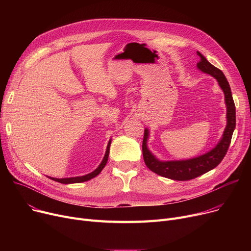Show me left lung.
I'll return each mask as SVG.
<instances>
[{"label":"left lung","mask_w":251,"mask_h":251,"mask_svg":"<svg viewBox=\"0 0 251 251\" xmlns=\"http://www.w3.org/2000/svg\"><path fill=\"white\" fill-rule=\"evenodd\" d=\"M197 55L201 57L200 62L197 63V68L204 73L214 76L221 88L225 94V101L227 105V126L224 131L223 138L218 143V146L210 151L194 157V159L186 161H172V162H161L156 160L151 154L147 147V141L149 137V130H144V136L142 140V154L143 160L147 167L152 171L153 173L178 181H187L194 179L202 174L208 172V171L216 168L226 155L229 146L231 143L232 135L236 126V109L233 100L231 87L227 78L224 73L210 64L200 51H197Z\"/></svg>","instance_id":"left-lung-1"}]
</instances>
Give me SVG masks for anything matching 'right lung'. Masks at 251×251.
Here are the masks:
<instances>
[{
    "instance_id": "add662e5",
    "label": "right lung",
    "mask_w": 251,
    "mask_h": 251,
    "mask_svg": "<svg viewBox=\"0 0 251 251\" xmlns=\"http://www.w3.org/2000/svg\"><path fill=\"white\" fill-rule=\"evenodd\" d=\"M110 146H111V140L108 143V147H107V151H105V154L102 159V162L100 163V165L94 171V172H91L87 175L81 176V177H73V178H63V179H57V178H50L51 180L57 181L59 183H63V184H70V183H80V182H84V181H88L92 178H95L96 176H98L101 170L104 168L105 164L108 162V157H109V152H110Z\"/></svg>"
}]
</instances>
